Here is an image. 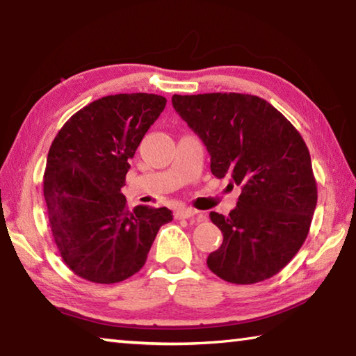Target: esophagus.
Returning <instances> with one entry per match:
<instances>
[{"label": "esophagus", "mask_w": 356, "mask_h": 356, "mask_svg": "<svg viewBox=\"0 0 356 356\" xmlns=\"http://www.w3.org/2000/svg\"><path fill=\"white\" fill-rule=\"evenodd\" d=\"M174 216H176L177 220H196V221H202V216L196 212V210L193 209H186V207H180L177 209L176 212H174Z\"/></svg>", "instance_id": "obj_1"}]
</instances>
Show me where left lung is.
Returning <instances> with one entry per match:
<instances>
[{
    "label": "left lung",
    "mask_w": 356,
    "mask_h": 356,
    "mask_svg": "<svg viewBox=\"0 0 356 356\" xmlns=\"http://www.w3.org/2000/svg\"><path fill=\"white\" fill-rule=\"evenodd\" d=\"M172 106L207 147L213 176L242 186L227 216L210 212L222 243L209 254V268L234 284L272 278L301 248L316 210L317 185L303 138L257 95L174 94Z\"/></svg>",
    "instance_id": "8db88e82"
}]
</instances>
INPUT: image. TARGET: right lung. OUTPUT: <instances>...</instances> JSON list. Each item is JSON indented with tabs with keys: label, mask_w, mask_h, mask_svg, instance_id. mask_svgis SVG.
Returning a JSON list of instances; mask_svg holds the SVG:
<instances>
[{
	"label": "right lung",
	"mask_w": 356,
	"mask_h": 356,
	"mask_svg": "<svg viewBox=\"0 0 356 356\" xmlns=\"http://www.w3.org/2000/svg\"><path fill=\"white\" fill-rule=\"evenodd\" d=\"M166 99L155 94L106 95L75 113L48 150L44 174L47 218L65 265L83 280L113 284L146 264L166 207L129 210L120 193L134 159Z\"/></svg>",
	"instance_id": "add662e5"
}]
</instances>
